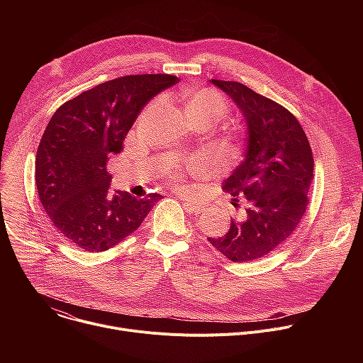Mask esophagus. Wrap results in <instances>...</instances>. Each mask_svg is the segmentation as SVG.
<instances>
[{
	"label": "esophagus",
	"instance_id": "obj_1",
	"mask_svg": "<svg viewBox=\"0 0 363 363\" xmlns=\"http://www.w3.org/2000/svg\"><path fill=\"white\" fill-rule=\"evenodd\" d=\"M182 202H184L185 210L189 213H199L202 208V205L192 198H182Z\"/></svg>",
	"mask_w": 363,
	"mask_h": 363
}]
</instances>
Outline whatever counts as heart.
<instances>
[{
	"instance_id": "heart-1",
	"label": "heart",
	"mask_w": 363,
	"mask_h": 363,
	"mask_svg": "<svg viewBox=\"0 0 363 363\" xmlns=\"http://www.w3.org/2000/svg\"><path fill=\"white\" fill-rule=\"evenodd\" d=\"M178 99L186 121L194 128H211L221 122L230 113L228 100L217 90L210 87L189 89L184 87L178 93ZM153 103H150V108ZM205 167L196 158H189L184 162H174L165 169L168 181L175 185L182 184L186 175H203Z\"/></svg>"
}]
</instances>
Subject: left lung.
<instances>
[{
	"label": "left lung",
	"instance_id": "8db88e82",
	"mask_svg": "<svg viewBox=\"0 0 363 363\" xmlns=\"http://www.w3.org/2000/svg\"><path fill=\"white\" fill-rule=\"evenodd\" d=\"M211 82L241 109L248 138L244 162L223 182L241 214L224 237L208 241L228 260L247 263L274 251L297 228L308 203L313 153L301 125L284 106L242 83Z\"/></svg>",
	"mask_w": 363,
	"mask_h": 363
}]
</instances>
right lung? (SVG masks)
<instances>
[{
	"label": "right lung",
	"mask_w": 363,
	"mask_h": 363,
	"mask_svg": "<svg viewBox=\"0 0 363 363\" xmlns=\"http://www.w3.org/2000/svg\"><path fill=\"white\" fill-rule=\"evenodd\" d=\"M179 79L132 74L100 83L51 116L35 155V185L56 230L84 251H106L139 228L162 195L111 192L108 162L146 103Z\"/></svg>",
	"instance_id": "add662e5"
}]
</instances>
